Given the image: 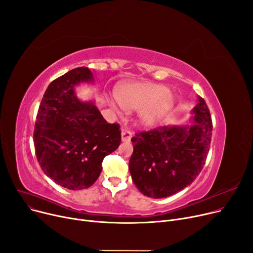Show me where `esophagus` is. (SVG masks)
Segmentation results:
<instances>
[{"label":"esophagus","mask_w":253,"mask_h":253,"mask_svg":"<svg viewBox=\"0 0 253 253\" xmlns=\"http://www.w3.org/2000/svg\"><path fill=\"white\" fill-rule=\"evenodd\" d=\"M121 135H122V141H123V142H129V141L131 140L132 133H131V132H130L128 129H122Z\"/></svg>","instance_id":"obj_1"}]
</instances>
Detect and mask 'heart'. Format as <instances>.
Returning a JSON list of instances; mask_svg holds the SVG:
<instances>
[{
    "label": "heart",
    "mask_w": 253,
    "mask_h": 253,
    "mask_svg": "<svg viewBox=\"0 0 253 253\" xmlns=\"http://www.w3.org/2000/svg\"><path fill=\"white\" fill-rule=\"evenodd\" d=\"M119 104L126 111L139 110V122L153 126L173 104L167 87L150 83H126L116 90Z\"/></svg>",
    "instance_id": "heart-1"
}]
</instances>
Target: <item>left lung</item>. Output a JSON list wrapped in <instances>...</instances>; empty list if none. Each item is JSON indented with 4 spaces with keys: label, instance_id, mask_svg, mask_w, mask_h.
Returning <instances> with one entry per match:
<instances>
[{
    "label": "left lung",
    "instance_id": "obj_1",
    "mask_svg": "<svg viewBox=\"0 0 253 253\" xmlns=\"http://www.w3.org/2000/svg\"><path fill=\"white\" fill-rule=\"evenodd\" d=\"M191 125L161 126L131 138L132 180L144 196L160 199L187 188L200 173L209 152L212 121L199 96Z\"/></svg>",
    "mask_w": 253,
    "mask_h": 253
}]
</instances>
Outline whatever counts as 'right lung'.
<instances>
[{
	"instance_id": "obj_1",
	"label": "right lung",
	"mask_w": 253,
	"mask_h": 253,
	"mask_svg": "<svg viewBox=\"0 0 253 253\" xmlns=\"http://www.w3.org/2000/svg\"><path fill=\"white\" fill-rule=\"evenodd\" d=\"M92 82L93 75L84 66L55 79L37 115V160L48 177L69 190L91 187L100 174L103 158L121 142L119 124L106 122L93 101L76 96V86Z\"/></svg>"
}]
</instances>
